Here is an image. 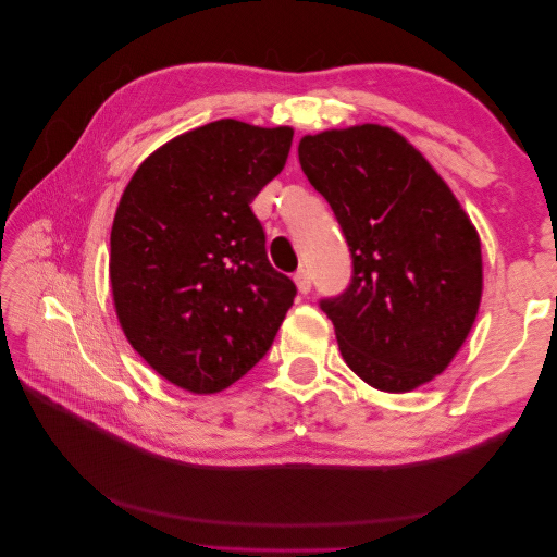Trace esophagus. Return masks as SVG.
<instances>
[{
    "label": "esophagus",
    "instance_id": "34e87169",
    "mask_svg": "<svg viewBox=\"0 0 557 557\" xmlns=\"http://www.w3.org/2000/svg\"><path fill=\"white\" fill-rule=\"evenodd\" d=\"M295 285H297V290L301 295H307L311 290V276H309L307 269H299V272L295 274Z\"/></svg>",
    "mask_w": 557,
    "mask_h": 557
}]
</instances>
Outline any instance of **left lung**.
Returning <instances> with one entry per match:
<instances>
[{"mask_svg": "<svg viewBox=\"0 0 557 557\" xmlns=\"http://www.w3.org/2000/svg\"><path fill=\"white\" fill-rule=\"evenodd\" d=\"M352 258L348 290L320 301L342 358L383 393H411L450 364L483 293L476 227L399 132L364 123L299 139Z\"/></svg>", "mask_w": 557, "mask_h": 557, "instance_id": "8db88e82", "label": "left lung"}]
</instances>
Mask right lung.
<instances>
[{
    "label": "right lung",
    "mask_w": 557,
    "mask_h": 557,
    "mask_svg": "<svg viewBox=\"0 0 557 557\" xmlns=\"http://www.w3.org/2000/svg\"><path fill=\"white\" fill-rule=\"evenodd\" d=\"M293 127L215 121L153 150L117 201L109 278L117 323L170 383L213 395L272 346L295 283L267 260L250 201L285 166Z\"/></svg>",
    "instance_id": "add662e5"
}]
</instances>
